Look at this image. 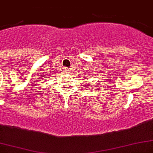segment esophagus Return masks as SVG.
<instances>
[{"instance_id": "1", "label": "esophagus", "mask_w": 153, "mask_h": 153, "mask_svg": "<svg viewBox=\"0 0 153 153\" xmlns=\"http://www.w3.org/2000/svg\"><path fill=\"white\" fill-rule=\"evenodd\" d=\"M70 71V70L69 69H67V68H65L64 69V72L65 73H68V72Z\"/></svg>"}]
</instances>
